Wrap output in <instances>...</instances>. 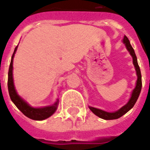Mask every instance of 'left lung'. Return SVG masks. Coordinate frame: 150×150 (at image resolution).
<instances>
[{"label": "left lung", "instance_id": "8db88e82", "mask_svg": "<svg viewBox=\"0 0 150 150\" xmlns=\"http://www.w3.org/2000/svg\"><path fill=\"white\" fill-rule=\"evenodd\" d=\"M122 43L125 45L127 50L129 52L131 56L132 57V62H133L134 67H135V69H136V72H137V83H136V87H135V88L132 92V95H131V97H130L128 102L125 105H123L122 108H120L119 110L114 112H108L105 111L103 110H100V109L93 107V106H88L90 110L93 112L94 115L98 116L100 119H105V120H112V119H119L120 117H122V115H125L127 112L129 111L133 107L134 105L136 104V102H137V99H138V97L140 96V93H141V91L142 81H141V70H140L139 65H138V62H137V56H136V53H135V51H134L133 48L131 45L129 40L127 39L126 35H124V37H123Z\"/></svg>", "mask_w": 150, "mask_h": 150}]
</instances>
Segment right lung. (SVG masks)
I'll return each instance as SVG.
<instances>
[{"instance_id": "1", "label": "right lung", "mask_w": 150, "mask_h": 150, "mask_svg": "<svg viewBox=\"0 0 150 150\" xmlns=\"http://www.w3.org/2000/svg\"><path fill=\"white\" fill-rule=\"evenodd\" d=\"M17 49H18V46L15 48L12 57H11L9 73H8V90H9L10 99L13 102V104L16 105L17 108L29 119H33V120H39V121L48 119L57 110L59 100L57 99L56 102L52 105H48V106H44V107H32L23 97H21L18 94L14 87L13 79V60Z\"/></svg>"}]
</instances>
